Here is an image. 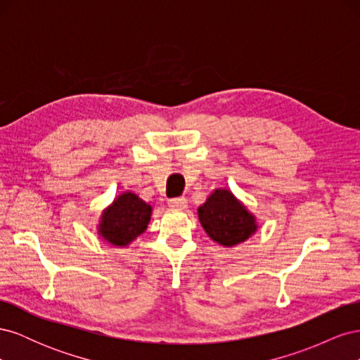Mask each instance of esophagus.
Returning <instances> with one entry per match:
<instances>
[{
  "instance_id": "1",
  "label": "esophagus",
  "mask_w": 360,
  "mask_h": 360,
  "mask_svg": "<svg viewBox=\"0 0 360 360\" xmlns=\"http://www.w3.org/2000/svg\"><path fill=\"white\" fill-rule=\"evenodd\" d=\"M168 205L171 207V209H176V210H184L186 209L188 205V200L184 197H179V198H171L168 201Z\"/></svg>"
}]
</instances>
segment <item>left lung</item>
I'll use <instances>...</instances> for the list:
<instances>
[{
    "label": "left lung",
    "mask_w": 360,
    "mask_h": 360,
    "mask_svg": "<svg viewBox=\"0 0 360 360\" xmlns=\"http://www.w3.org/2000/svg\"><path fill=\"white\" fill-rule=\"evenodd\" d=\"M198 219L213 242L234 248L258 230L257 216L228 188H216L198 207Z\"/></svg>",
    "instance_id": "obj_1"
}]
</instances>
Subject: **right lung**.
<instances>
[{
	"label": "right lung",
	"instance_id": "obj_1",
	"mask_svg": "<svg viewBox=\"0 0 360 360\" xmlns=\"http://www.w3.org/2000/svg\"><path fill=\"white\" fill-rule=\"evenodd\" d=\"M153 207L141 200L136 193L126 191L105 207L96 225L97 234L114 248H127L143 234L151 219Z\"/></svg>",
	"mask_w": 360,
	"mask_h": 360
}]
</instances>
